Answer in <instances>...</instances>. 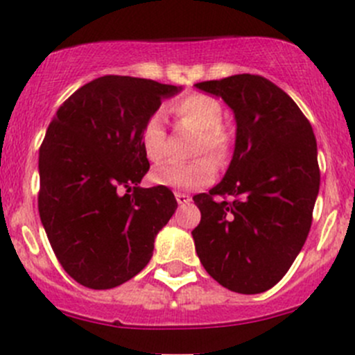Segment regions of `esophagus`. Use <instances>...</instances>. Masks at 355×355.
<instances>
[{
    "label": "esophagus",
    "instance_id": "34e87169",
    "mask_svg": "<svg viewBox=\"0 0 355 355\" xmlns=\"http://www.w3.org/2000/svg\"><path fill=\"white\" fill-rule=\"evenodd\" d=\"M176 200H178V203L179 205H186V203H189L191 202V198H189L188 195H184V193H176Z\"/></svg>",
    "mask_w": 355,
    "mask_h": 355
}]
</instances>
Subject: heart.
<instances>
[{
    "label": "heart",
    "mask_w": 355,
    "mask_h": 355,
    "mask_svg": "<svg viewBox=\"0 0 355 355\" xmlns=\"http://www.w3.org/2000/svg\"><path fill=\"white\" fill-rule=\"evenodd\" d=\"M171 112L182 124L191 125L198 131L195 141V155L212 157L217 164L227 159L231 150V135L220 122L224 112L223 105L216 98L203 93H191L171 105ZM141 148L150 162H159L166 153V128L160 112H153L141 128ZM216 176V166L210 159L202 157L188 164L166 162L155 167L152 181L159 186L173 189H196L209 184Z\"/></svg>",
    "instance_id": "obj_1"
}]
</instances>
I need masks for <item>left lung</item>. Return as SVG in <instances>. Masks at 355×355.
Returning <instances> with one entry per match:
<instances>
[{"instance_id": "1", "label": "left lung", "mask_w": 355, "mask_h": 355, "mask_svg": "<svg viewBox=\"0 0 355 355\" xmlns=\"http://www.w3.org/2000/svg\"><path fill=\"white\" fill-rule=\"evenodd\" d=\"M195 87L223 98L236 121L223 181L193 196L202 214L191 231L196 254L224 288L262 293L286 275L311 230L321 179L314 132L295 101L266 77L238 73ZM227 194L233 202L213 198Z\"/></svg>"}]
</instances>
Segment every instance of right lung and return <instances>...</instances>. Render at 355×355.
<instances>
[{
  "instance_id": "obj_1",
  "label": "right lung",
  "mask_w": 355,
  "mask_h": 355,
  "mask_svg": "<svg viewBox=\"0 0 355 355\" xmlns=\"http://www.w3.org/2000/svg\"><path fill=\"white\" fill-rule=\"evenodd\" d=\"M181 86L105 76L70 94L40 148V217L70 278L108 290L135 278L176 212L166 186L139 188L141 128Z\"/></svg>"
}]
</instances>
